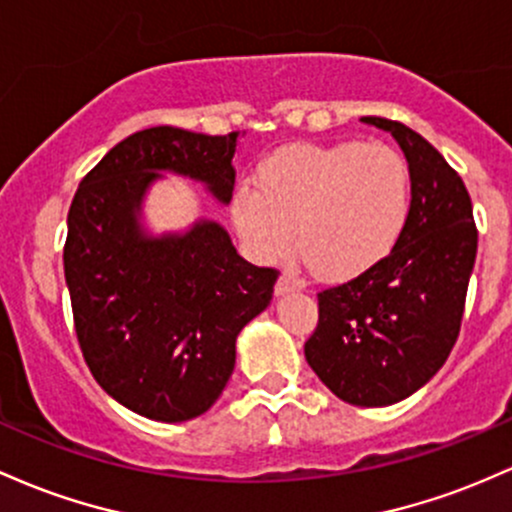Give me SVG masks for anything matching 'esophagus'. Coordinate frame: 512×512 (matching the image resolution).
<instances>
[{
    "mask_svg": "<svg viewBox=\"0 0 512 512\" xmlns=\"http://www.w3.org/2000/svg\"><path fill=\"white\" fill-rule=\"evenodd\" d=\"M302 290V283L297 278H292V275H280L278 283H275V295L283 297V295H290V292H297Z\"/></svg>",
    "mask_w": 512,
    "mask_h": 512,
    "instance_id": "1",
    "label": "esophagus"
}]
</instances>
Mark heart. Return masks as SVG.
I'll return each mask as SVG.
<instances>
[{
    "label": "heart",
    "instance_id": "b5f03b06",
    "mask_svg": "<svg viewBox=\"0 0 512 512\" xmlns=\"http://www.w3.org/2000/svg\"><path fill=\"white\" fill-rule=\"evenodd\" d=\"M234 191L232 215L256 261H280L292 246L314 275L348 280L380 263L404 232L409 164L382 142L292 145Z\"/></svg>",
    "mask_w": 512,
    "mask_h": 512
}]
</instances>
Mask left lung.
I'll return each mask as SVG.
<instances>
[{
	"mask_svg": "<svg viewBox=\"0 0 512 512\" xmlns=\"http://www.w3.org/2000/svg\"><path fill=\"white\" fill-rule=\"evenodd\" d=\"M394 137L411 174V208L389 256L319 292L304 358L341 401L380 409L406 399L445 365L462 324L476 261L472 200L426 137L387 118H360Z\"/></svg>",
	"mask_w": 512,
	"mask_h": 512,
	"instance_id": "obj_1",
	"label": "left lung"
}]
</instances>
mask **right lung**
<instances>
[{
  "instance_id": "1",
  "label": "right lung",
  "mask_w": 512,
  "mask_h": 512,
  "mask_svg": "<svg viewBox=\"0 0 512 512\" xmlns=\"http://www.w3.org/2000/svg\"><path fill=\"white\" fill-rule=\"evenodd\" d=\"M234 149L237 132H132L84 176L67 215L65 280L84 360L103 392L149 421L208 411L232 377L241 329L273 300L278 273L246 263L220 222L157 234L145 220L164 174L229 205Z\"/></svg>"
}]
</instances>
